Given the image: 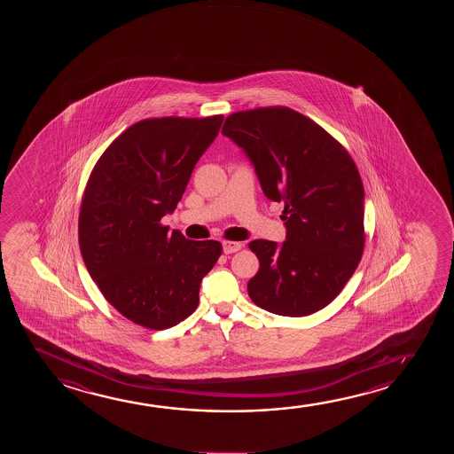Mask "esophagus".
I'll return each mask as SVG.
<instances>
[{
	"label": "esophagus",
	"mask_w": 454,
	"mask_h": 454,
	"mask_svg": "<svg viewBox=\"0 0 454 454\" xmlns=\"http://www.w3.org/2000/svg\"><path fill=\"white\" fill-rule=\"evenodd\" d=\"M239 249H242V243L240 242H223L224 254H232V253H237Z\"/></svg>",
	"instance_id": "obj_1"
}]
</instances>
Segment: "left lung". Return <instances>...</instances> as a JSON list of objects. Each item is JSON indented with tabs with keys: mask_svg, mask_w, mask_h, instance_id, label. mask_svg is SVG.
I'll list each match as a JSON object with an SVG mask.
<instances>
[{
	"mask_svg": "<svg viewBox=\"0 0 454 454\" xmlns=\"http://www.w3.org/2000/svg\"><path fill=\"white\" fill-rule=\"evenodd\" d=\"M222 133L245 150L268 199L284 205L286 242L248 245L261 262L249 298L282 317L321 310L341 293L364 251V187L352 156L288 106L232 113Z\"/></svg>",
	"mask_w": 454,
	"mask_h": 454,
	"instance_id": "obj_1",
	"label": "left lung"
}]
</instances>
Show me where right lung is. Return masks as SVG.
Here are the masks:
<instances>
[{"mask_svg": "<svg viewBox=\"0 0 454 454\" xmlns=\"http://www.w3.org/2000/svg\"><path fill=\"white\" fill-rule=\"evenodd\" d=\"M222 122L223 114L143 119L106 147L88 178L82 257L104 298L145 329H168L192 315L201 279L222 254L217 240H189L161 223Z\"/></svg>", "mask_w": 454, "mask_h": 454, "instance_id": "1", "label": "right lung"}]
</instances>
